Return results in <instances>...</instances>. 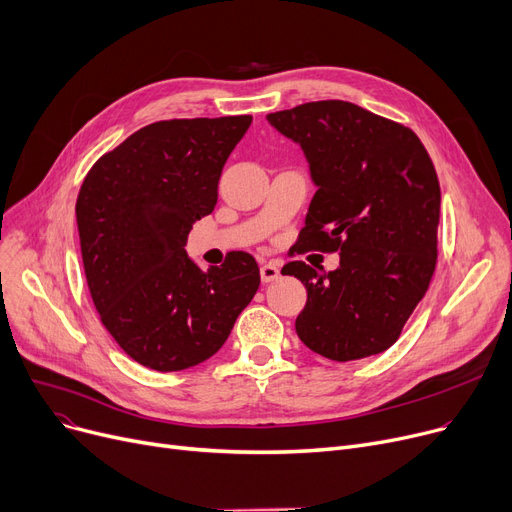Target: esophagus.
Returning a JSON list of instances; mask_svg holds the SVG:
<instances>
[{"instance_id": "obj_1", "label": "esophagus", "mask_w": 512, "mask_h": 512, "mask_svg": "<svg viewBox=\"0 0 512 512\" xmlns=\"http://www.w3.org/2000/svg\"><path fill=\"white\" fill-rule=\"evenodd\" d=\"M279 277H281V271H279L277 264L269 262V264H262L260 266V279H262V283H273Z\"/></svg>"}]
</instances>
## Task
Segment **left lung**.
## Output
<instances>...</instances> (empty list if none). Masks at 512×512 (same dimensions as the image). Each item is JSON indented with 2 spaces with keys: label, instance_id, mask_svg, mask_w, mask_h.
Wrapping results in <instances>:
<instances>
[{
  "label": "left lung",
  "instance_id": "left-lung-1",
  "mask_svg": "<svg viewBox=\"0 0 512 512\" xmlns=\"http://www.w3.org/2000/svg\"><path fill=\"white\" fill-rule=\"evenodd\" d=\"M298 143L316 187L302 250H339L325 273L289 262L308 300L296 333L316 354L346 362L396 344L429 287L437 258L440 181L410 129L342 100L266 114Z\"/></svg>",
  "mask_w": 512,
  "mask_h": 512
}]
</instances>
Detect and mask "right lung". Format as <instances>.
Returning <instances> with one entry per match:
<instances>
[{
	"instance_id": "add662e5",
	"label": "right lung",
	"mask_w": 512,
	"mask_h": 512,
	"mask_svg": "<svg viewBox=\"0 0 512 512\" xmlns=\"http://www.w3.org/2000/svg\"><path fill=\"white\" fill-rule=\"evenodd\" d=\"M250 125L252 116L160 120L104 154L81 185L77 225L93 304L143 367L173 373L208 360L258 291L250 254L202 271L185 252Z\"/></svg>"
}]
</instances>
